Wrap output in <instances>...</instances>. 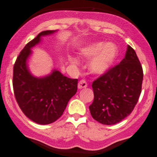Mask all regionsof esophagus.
I'll list each match as a JSON object with an SVG mask.
<instances>
[{"mask_svg":"<svg viewBox=\"0 0 157 157\" xmlns=\"http://www.w3.org/2000/svg\"><path fill=\"white\" fill-rule=\"evenodd\" d=\"M86 86H87V83H86V80H80V82L78 83V88L79 89L86 88Z\"/></svg>","mask_w":157,"mask_h":157,"instance_id":"34e87169","label":"esophagus"}]
</instances>
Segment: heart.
Wrapping results in <instances>:
<instances>
[{
	"instance_id": "b5f03b06",
	"label": "heart",
	"mask_w": 157,
	"mask_h": 157,
	"mask_svg": "<svg viewBox=\"0 0 157 157\" xmlns=\"http://www.w3.org/2000/svg\"><path fill=\"white\" fill-rule=\"evenodd\" d=\"M83 58H91L88 64L89 71L93 74H102L109 71L115 62L118 55V49L114 44L96 42L84 48L80 52ZM70 62L74 65L78 64L77 59L69 58Z\"/></svg>"
}]
</instances>
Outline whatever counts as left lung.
<instances>
[{"label":"left lung","instance_id":"left-lung-1","mask_svg":"<svg viewBox=\"0 0 157 157\" xmlns=\"http://www.w3.org/2000/svg\"><path fill=\"white\" fill-rule=\"evenodd\" d=\"M143 77L137 54L128 45L124 59L93 82L94 99L89 107L92 117L112 125L128 116L140 97Z\"/></svg>","mask_w":157,"mask_h":157}]
</instances>
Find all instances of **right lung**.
<instances>
[{"instance_id":"obj_1","label":"right lung","mask_w":157,"mask_h":157,"mask_svg":"<svg viewBox=\"0 0 157 157\" xmlns=\"http://www.w3.org/2000/svg\"><path fill=\"white\" fill-rule=\"evenodd\" d=\"M55 32H41L20 52L13 66V87L16 100L25 115L39 124H48L58 120L77 91V79L68 78L57 70L39 78L32 75L28 68L26 60L32 53L31 48L40 42L42 36Z\"/></svg>"}]
</instances>
